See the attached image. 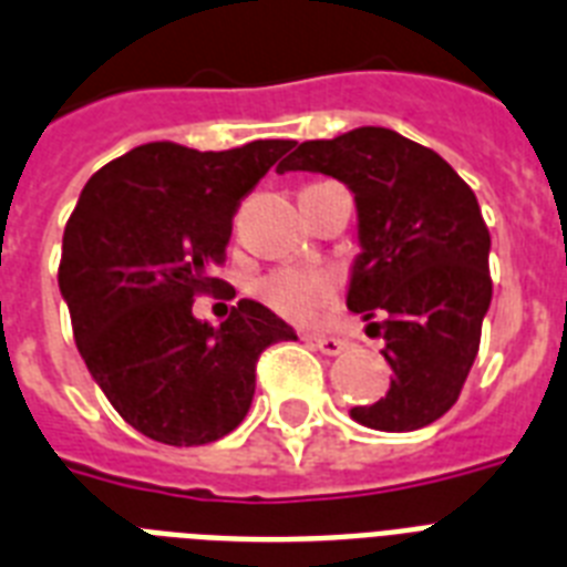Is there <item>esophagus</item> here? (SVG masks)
<instances>
[{
  "mask_svg": "<svg viewBox=\"0 0 567 567\" xmlns=\"http://www.w3.org/2000/svg\"><path fill=\"white\" fill-rule=\"evenodd\" d=\"M306 340L315 349H320L323 355H340V352L347 349V340L331 338V334H306Z\"/></svg>",
  "mask_w": 567,
  "mask_h": 567,
  "instance_id": "esophagus-1",
  "label": "esophagus"
}]
</instances>
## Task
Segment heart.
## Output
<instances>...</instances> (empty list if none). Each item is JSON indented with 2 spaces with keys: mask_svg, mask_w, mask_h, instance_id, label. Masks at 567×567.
<instances>
[{
  "mask_svg": "<svg viewBox=\"0 0 567 567\" xmlns=\"http://www.w3.org/2000/svg\"><path fill=\"white\" fill-rule=\"evenodd\" d=\"M334 293L331 276L317 274V270L285 268L274 270L265 279L256 282V297L276 315L288 317L293 323H308L317 311L326 306Z\"/></svg>",
  "mask_w": 567,
  "mask_h": 567,
  "instance_id": "obj_1",
  "label": "heart"
}]
</instances>
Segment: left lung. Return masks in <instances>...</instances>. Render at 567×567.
Here are the masks:
<instances>
[{
    "label": "left lung",
    "instance_id": "left-lung-1",
    "mask_svg": "<svg viewBox=\"0 0 567 567\" xmlns=\"http://www.w3.org/2000/svg\"><path fill=\"white\" fill-rule=\"evenodd\" d=\"M276 172L326 174L355 197L361 252L347 306L379 320L393 375L388 395L349 416L390 434L436 422L457 402L492 302V241L475 192L436 151L390 127L302 142Z\"/></svg>",
    "mask_w": 567,
    "mask_h": 567
}]
</instances>
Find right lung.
<instances>
[{
	"label": "right lung",
	"mask_w": 567,
	"mask_h": 567,
	"mask_svg": "<svg viewBox=\"0 0 567 567\" xmlns=\"http://www.w3.org/2000/svg\"><path fill=\"white\" fill-rule=\"evenodd\" d=\"M291 140L229 151L148 142L90 177L63 229L58 285L78 352L118 416L165 445H204L241 425L256 361L297 331L256 299L220 326L192 315L233 236L236 206Z\"/></svg>",
	"instance_id": "add662e5"
}]
</instances>
